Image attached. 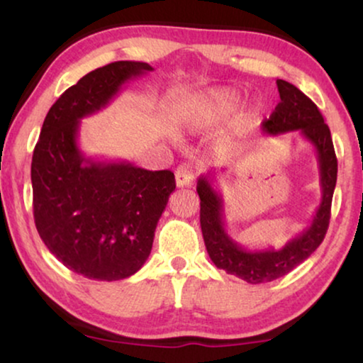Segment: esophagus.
Masks as SVG:
<instances>
[{
  "instance_id": "obj_1",
  "label": "esophagus",
  "mask_w": 363,
  "mask_h": 363,
  "mask_svg": "<svg viewBox=\"0 0 363 363\" xmlns=\"http://www.w3.org/2000/svg\"><path fill=\"white\" fill-rule=\"evenodd\" d=\"M175 178H177V186L178 188L191 186L193 180H195V170H193V167L188 165V163H183V165L177 168Z\"/></svg>"
}]
</instances>
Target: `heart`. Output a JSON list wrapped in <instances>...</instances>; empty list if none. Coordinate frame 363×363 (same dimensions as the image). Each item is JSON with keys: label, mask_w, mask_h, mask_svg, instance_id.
Masks as SVG:
<instances>
[{"label": "heart", "mask_w": 363, "mask_h": 363, "mask_svg": "<svg viewBox=\"0 0 363 363\" xmlns=\"http://www.w3.org/2000/svg\"><path fill=\"white\" fill-rule=\"evenodd\" d=\"M238 92L233 89H210L186 101L182 108V125L188 130H203L221 121L236 106Z\"/></svg>", "instance_id": "1"}]
</instances>
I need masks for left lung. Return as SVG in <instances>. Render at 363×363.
<instances>
[{
  "mask_svg": "<svg viewBox=\"0 0 363 363\" xmlns=\"http://www.w3.org/2000/svg\"><path fill=\"white\" fill-rule=\"evenodd\" d=\"M281 102L267 121L262 122V132L281 135L301 132L314 147L319 162L320 203L311 225L301 235L292 238L281 250H247L228 235L225 226V203L221 193L213 186L215 172L198 178L196 191L200 196V223L208 255L216 267L225 269L250 284L274 281L286 276L314 252L327 233L330 220V205L337 182V158L330 130L319 108L306 94L292 84L277 79Z\"/></svg>",
  "mask_w": 363,
  "mask_h": 363,
  "instance_id": "left-lung-1",
  "label": "left lung"
}]
</instances>
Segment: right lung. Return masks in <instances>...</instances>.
<instances>
[{"instance_id":"1","label":"right lung","mask_w":363,"mask_h":363,"mask_svg":"<svg viewBox=\"0 0 363 363\" xmlns=\"http://www.w3.org/2000/svg\"><path fill=\"white\" fill-rule=\"evenodd\" d=\"M147 62L118 61L69 87L44 118L31 163L33 211L48 250L87 279L118 281L150 256L157 223L175 190L170 170L94 160L79 148L81 121L106 108Z\"/></svg>"}]
</instances>
